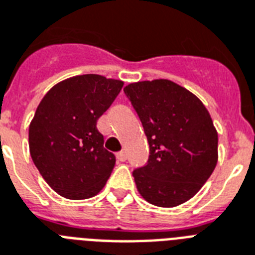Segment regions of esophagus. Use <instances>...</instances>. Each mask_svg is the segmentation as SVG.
I'll return each mask as SVG.
<instances>
[{"mask_svg":"<svg viewBox=\"0 0 255 255\" xmlns=\"http://www.w3.org/2000/svg\"><path fill=\"white\" fill-rule=\"evenodd\" d=\"M117 157H118V160L121 161V162H124V161L127 160V153L124 152V150H122V152L118 153Z\"/></svg>","mask_w":255,"mask_h":255,"instance_id":"34e87169","label":"esophagus"}]
</instances>
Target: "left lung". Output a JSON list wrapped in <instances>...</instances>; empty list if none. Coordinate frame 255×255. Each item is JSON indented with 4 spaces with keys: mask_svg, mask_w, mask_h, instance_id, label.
Listing matches in <instances>:
<instances>
[{
    "mask_svg": "<svg viewBox=\"0 0 255 255\" xmlns=\"http://www.w3.org/2000/svg\"><path fill=\"white\" fill-rule=\"evenodd\" d=\"M124 93L149 144L146 165L132 175L140 195L157 207L187 202L217 163V132L200 99L173 81L129 84Z\"/></svg>",
    "mask_w": 255,
    "mask_h": 255,
    "instance_id": "1",
    "label": "left lung"
}]
</instances>
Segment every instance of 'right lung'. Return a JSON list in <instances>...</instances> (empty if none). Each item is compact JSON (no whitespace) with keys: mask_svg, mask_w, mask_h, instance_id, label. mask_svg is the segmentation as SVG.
<instances>
[{"mask_svg":"<svg viewBox=\"0 0 255 255\" xmlns=\"http://www.w3.org/2000/svg\"><path fill=\"white\" fill-rule=\"evenodd\" d=\"M122 88L119 80L84 74L55 85L39 103L28 129L31 158L64 198L88 199L106 185L117 160L97 122Z\"/></svg>","mask_w":255,"mask_h":255,"instance_id":"obj_1","label":"right lung"}]
</instances>
